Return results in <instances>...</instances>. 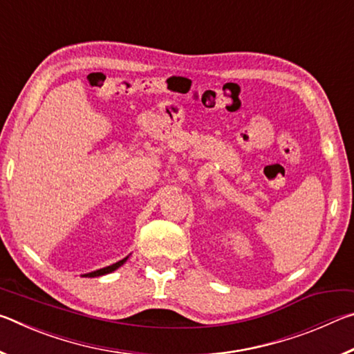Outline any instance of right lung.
Returning a JSON list of instances; mask_svg holds the SVG:
<instances>
[{
    "label": "right lung",
    "instance_id": "right-lung-1",
    "mask_svg": "<svg viewBox=\"0 0 354 354\" xmlns=\"http://www.w3.org/2000/svg\"><path fill=\"white\" fill-rule=\"evenodd\" d=\"M128 257H129V256H127V257H124V259L118 261V262H115V263H112V266H109V267H104V268H100V270H95V272H91V273H86V274H82V277H86V278H95V277H103V274L112 273L113 270H117L118 267H122L123 263L128 261Z\"/></svg>",
    "mask_w": 354,
    "mask_h": 354
}]
</instances>
